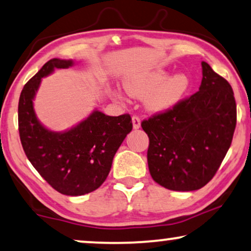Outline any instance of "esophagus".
Wrapping results in <instances>:
<instances>
[{
	"mask_svg": "<svg viewBox=\"0 0 251 251\" xmlns=\"http://www.w3.org/2000/svg\"><path fill=\"white\" fill-rule=\"evenodd\" d=\"M132 122H133V127H134V128H135V129L140 128V127H141V119H140L139 116L134 115L133 117H132Z\"/></svg>",
	"mask_w": 251,
	"mask_h": 251,
	"instance_id": "obj_1",
	"label": "esophagus"
}]
</instances>
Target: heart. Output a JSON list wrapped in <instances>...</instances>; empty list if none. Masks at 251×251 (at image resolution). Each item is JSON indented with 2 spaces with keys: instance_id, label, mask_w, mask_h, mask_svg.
<instances>
[{
  "instance_id": "b5f03b06",
  "label": "heart",
  "mask_w": 251,
  "mask_h": 251,
  "mask_svg": "<svg viewBox=\"0 0 251 251\" xmlns=\"http://www.w3.org/2000/svg\"><path fill=\"white\" fill-rule=\"evenodd\" d=\"M165 70H151L133 75L124 82L130 97L143 99L149 110L166 111L182 101L190 89L189 76L177 73L168 77Z\"/></svg>"
}]
</instances>
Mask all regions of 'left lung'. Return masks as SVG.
<instances>
[{"label":"left lung","instance_id":"obj_1","mask_svg":"<svg viewBox=\"0 0 251 251\" xmlns=\"http://www.w3.org/2000/svg\"><path fill=\"white\" fill-rule=\"evenodd\" d=\"M202 66L199 91L169 110L144 119L149 136L148 166L158 184L174 191H195L207 184L226 156L236 125L230 83Z\"/></svg>","mask_w":251,"mask_h":251}]
</instances>
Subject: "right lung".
Listing matches in <instances>:
<instances>
[{
	"mask_svg": "<svg viewBox=\"0 0 251 251\" xmlns=\"http://www.w3.org/2000/svg\"><path fill=\"white\" fill-rule=\"evenodd\" d=\"M72 60L51 59L25 84L18 104L19 136L28 160L56 191L83 196L97 190L110 172L112 159L133 128L128 114L111 117L95 110L63 133L37 121L33 100L41 79L54 68H68Z\"/></svg>",
	"mask_w": 251,
	"mask_h": 251,
	"instance_id": "obj_1",
	"label": "right lung"
}]
</instances>
